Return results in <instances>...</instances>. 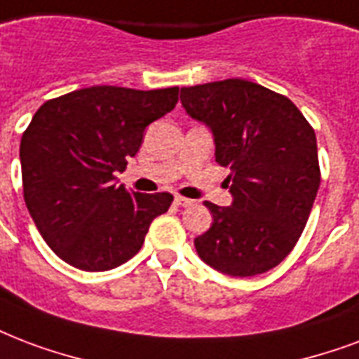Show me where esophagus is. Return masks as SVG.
<instances>
[{
	"label": "esophagus",
	"mask_w": 359,
	"mask_h": 359,
	"mask_svg": "<svg viewBox=\"0 0 359 359\" xmlns=\"http://www.w3.org/2000/svg\"><path fill=\"white\" fill-rule=\"evenodd\" d=\"M175 203L179 205V207H191V205H194V201L188 198H182V196H177V198H175Z\"/></svg>",
	"instance_id": "esophagus-1"
}]
</instances>
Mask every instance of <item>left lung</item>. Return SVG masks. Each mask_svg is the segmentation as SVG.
<instances>
[{
  "instance_id": "obj_1",
  "label": "left lung",
  "mask_w": 359,
  "mask_h": 359,
  "mask_svg": "<svg viewBox=\"0 0 359 359\" xmlns=\"http://www.w3.org/2000/svg\"><path fill=\"white\" fill-rule=\"evenodd\" d=\"M180 101L212 131L233 196L231 207L205 201L212 226L194 241L199 258L231 277L277 267L301 237L318 191L314 130L286 95L245 79L188 86Z\"/></svg>"
}]
</instances>
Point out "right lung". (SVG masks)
<instances>
[{
    "label": "right lung",
    "mask_w": 359,
    "mask_h": 359,
    "mask_svg": "<svg viewBox=\"0 0 359 359\" xmlns=\"http://www.w3.org/2000/svg\"><path fill=\"white\" fill-rule=\"evenodd\" d=\"M179 86H90L48 100L22 133L24 201L35 226L65 264L109 271L133 258L168 191L114 184L143 143L144 128L173 111Z\"/></svg>",
    "instance_id": "obj_1"
}]
</instances>
